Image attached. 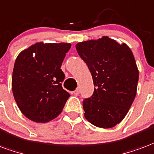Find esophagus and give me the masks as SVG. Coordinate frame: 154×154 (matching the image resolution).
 <instances>
[{"instance_id": "obj_1", "label": "esophagus", "mask_w": 154, "mask_h": 154, "mask_svg": "<svg viewBox=\"0 0 154 154\" xmlns=\"http://www.w3.org/2000/svg\"><path fill=\"white\" fill-rule=\"evenodd\" d=\"M79 93H80V90H79V88H77L73 92H72V94H73L74 95H78Z\"/></svg>"}]
</instances>
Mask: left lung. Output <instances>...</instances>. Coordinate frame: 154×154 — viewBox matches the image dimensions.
<instances>
[{
	"mask_svg": "<svg viewBox=\"0 0 154 154\" xmlns=\"http://www.w3.org/2000/svg\"><path fill=\"white\" fill-rule=\"evenodd\" d=\"M78 54L91 73L94 90L83 101L85 118L100 128H111L126 117L135 100L139 71L129 46L109 36L79 42Z\"/></svg>",
	"mask_w": 154,
	"mask_h": 154,
	"instance_id": "left-lung-1",
	"label": "left lung"
}]
</instances>
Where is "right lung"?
Masks as SVG:
<instances>
[{
  "instance_id": "obj_1",
  "label": "right lung",
  "mask_w": 154,
  "mask_h": 154,
  "mask_svg": "<svg viewBox=\"0 0 154 154\" xmlns=\"http://www.w3.org/2000/svg\"><path fill=\"white\" fill-rule=\"evenodd\" d=\"M70 43L37 42L23 51L14 65L12 91L26 118L45 123L57 118L70 96L63 90L61 65Z\"/></svg>"
}]
</instances>
